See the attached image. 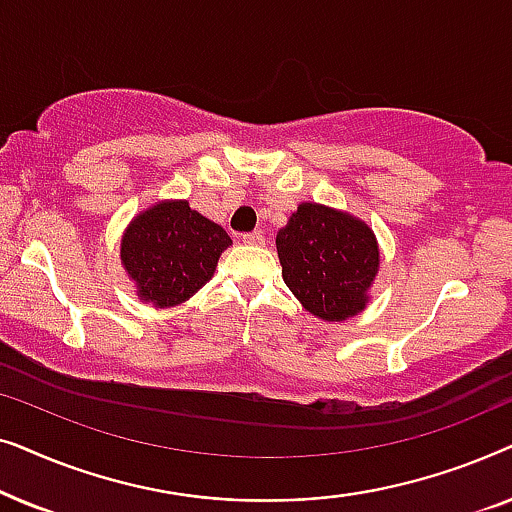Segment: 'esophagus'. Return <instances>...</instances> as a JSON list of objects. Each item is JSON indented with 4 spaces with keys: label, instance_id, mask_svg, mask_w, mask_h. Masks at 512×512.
<instances>
[{
    "label": "esophagus",
    "instance_id": "obj_1",
    "mask_svg": "<svg viewBox=\"0 0 512 512\" xmlns=\"http://www.w3.org/2000/svg\"><path fill=\"white\" fill-rule=\"evenodd\" d=\"M242 242L244 244H254V247H263L265 237H263V233H247V235H242Z\"/></svg>",
    "mask_w": 512,
    "mask_h": 512
}]
</instances>
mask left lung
Returning a JSON list of instances; mask_svg holds the SVG:
<instances>
[{
    "label": "left lung",
    "instance_id": "obj_1",
    "mask_svg": "<svg viewBox=\"0 0 512 512\" xmlns=\"http://www.w3.org/2000/svg\"><path fill=\"white\" fill-rule=\"evenodd\" d=\"M282 277L300 305L324 321L366 310L380 270L375 233L356 216L303 202L277 233Z\"/></svg>",
    "mask_w": 512,
    "mask_h": 512
}]
</instances>
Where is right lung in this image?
<instances>
[{
  "instance_id": "1",
  "label": "right lung",
  "mask_w": 512,
  "mask_h": 512,
  "mask_svg": "<svg viewBox=\"0 0 512 512\" xmlns=\"http://www.w3.org/2000/svg\"><path fill=\"white\" fill-rule=\"evenodd\" d=\"M230 244L226 230L188 207L186 200H163L125 228L121 263L137 284L139 300L174 307L212 279Z\"/></svg>"
}]
</instances>
